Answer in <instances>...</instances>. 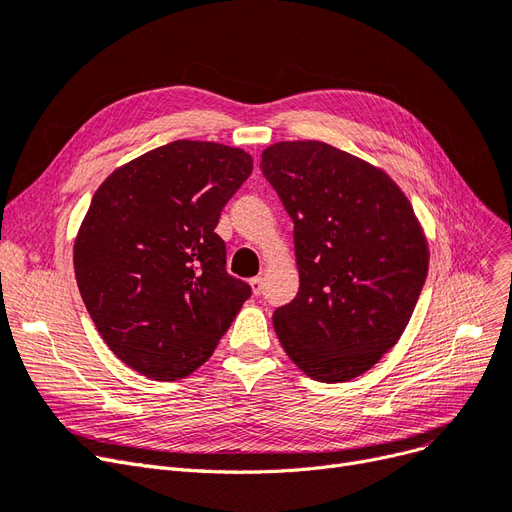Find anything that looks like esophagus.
Masks as SVG:
<instances>
[{"mask_svg":"<svg viewBox=\"0 0 512 512\" xmlns=\"http://www.w3.org/2000/svg\"><path fill=\"white\" fill-rule=\"evenodd\" d=\"M249 285H251V289H253V293H255V295H261V291H263V278H261V276L251 278V280H249Z\"/></svg>","mask_w":512,"mask_h":512,"instance_id":"esophagus-1","label":"esophagus"}]
</instances>
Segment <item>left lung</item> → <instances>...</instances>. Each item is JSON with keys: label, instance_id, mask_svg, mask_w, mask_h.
Wrapping results in <instances>:
<instances>
[{"label": "left lung", "instance_id": "8db88e82", "mask_svg": "<svg viewBox=\"0 0 512 512\" xmlns=\"http://www.w3.org/2000/svg\"><path fill=\"white\" fill-rule=\"evenodd\" d=\"M263 177L293 219L299 291L274 331L312 380L369 371L401 339L428 274L413 206L382 168L323 141H280Z\"/></svg>", "mask_w": 512, "mask_h": 512}]
</instances>
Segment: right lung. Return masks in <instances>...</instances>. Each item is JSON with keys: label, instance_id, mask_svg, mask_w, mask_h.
<instances>
[{"label": "right lung", "instance_id": "1", "mask_svg": "<svg viewBox=\"0 0 512 512\" xmlns=\"http://www.w3.org/2000/svg\"><path fill=\"white\" fill-rule=\"evenodd\" d=\"M251 170L244 149L183 139L116 168L94 192L73 244L75 280L130 369L160 382L194 373L251 297L227 274L215 232Z\"/></svg>", "mask_w": 512, "mask_h": 512}]
</instances>
